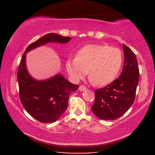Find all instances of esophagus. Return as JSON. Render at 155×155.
Segmentation results:
<instances>
[{"instance_id":"34e87169","label":"esophagus","mask_w":155,"mask_h":155,"mask_svg":"<svg viewBox=\"0 0 155 155\" xmlns=\"http://www.w3.org/2000/svg\"><path fill=\"white\" fill-rule=\"evenodd\" d=\"M86 89H87V88L83 86V85H81V86L79 87V90L81 91V92H83V91H85Z\"/></svg>"}]
</instances>
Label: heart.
<instances>
[{"label":"heart","instance_id":"b5f03b06","mask_svg":"<svg viewBox=\"0 0 155 155\" xmlns=\"http://www.w3.org/2000/svg\"><path fill=\"white\" fill-rule=\"evenodd\" d=\"M122 54L118 48L102 44H88L78 51L75 58L65 63L66 71L73 82L89 78L97 86L111 83L119 73Z\"/></svg>","mask_w":155,"mask_h":155}]
</instances>
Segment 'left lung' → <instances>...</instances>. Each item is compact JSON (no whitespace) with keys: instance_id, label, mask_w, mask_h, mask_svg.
Here are the masks:
<instances>
[{"instance_id":"obj_1","label":"left lung","mask_w":155,"mask_h":155,"mask_svg":"<svg viewBox=\"0 0 155 155\" xmlns=\"http://www.w3.org/2000/svg\"><path fill=\"white\" fill-rule=\"evenodd\" d=\"M124 64L120 77L95 90V100L91 107L101 120H115L124 115L134 102L139 82V68L135 54L123 44Z\"/></svg>"}]
</instances>
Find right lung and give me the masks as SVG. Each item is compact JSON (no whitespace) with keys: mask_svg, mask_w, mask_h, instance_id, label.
<instances>
[{"mask_svg":"<svg viewBox=\"0 0 155 155\" xmlns=\"http://www.w3.org/2000/svg\"><path fill=\"white\" fill-rule=\"evenodd\" d=\"M71 39L55 33L47 34L29 44L21 58L17 75L21 103L27 113L41 123L56 121L67 109L70 94L79 86L70 82L61 74L44 80L35 79L27 71L26 54L46 44H66Z\"/></svg>","mask_w":155,"mask_h":155,"instance_id":"add662e5","label":"right lung"}]
</instances>
